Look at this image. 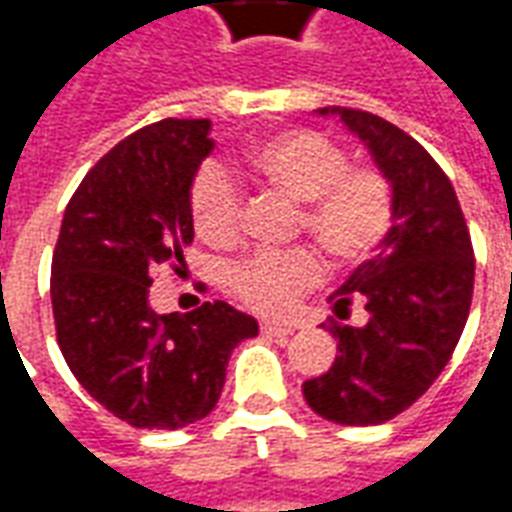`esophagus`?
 Wrapping results in <instances>:
<instances>
[{
	"label": "esophagus",
	"mask_w": 512,
	"mask_h": 512,
	"mask_svg": "<svg viewBox=\"0 0 512 512\" xmlns=\"http://www.w3.org/2000/svg\"><path fill=\"white\" fill-rule=\"evenodd\" d=\"M260 332L266 337H285L293 332V323H279V321H263L260 323Z\"/></svg>",
	"instance_id": "34e87169"
}]
</instances>
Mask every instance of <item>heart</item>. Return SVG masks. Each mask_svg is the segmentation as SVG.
I'll return each mask as SVG.
<instances>
[{
  "mask_svg": "<svg viewBox=\"0 0 512 512\" xmlns=\"http://www.w3.org/2000/svg\"><path fill=\"white\" fill-rule=\"evenodd\" d=\"M246 172L266 189L301 205L304 233L334 263H359L392 224V191L381 172L348 167L332 139L307 128L263 136L246 153ZM191 219L202 238L227 244L241 222V191L216 161L202 164L191 183ZM321 279L307 249L260 252L230 268L235 293L260 312H285Z\"/></svg>",
  "mask_w": 512,
  "mask_h": 512,
  "instance_id": "1",
  "label": "heart"
}]
</instances>
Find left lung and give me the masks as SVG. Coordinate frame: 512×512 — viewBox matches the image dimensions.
<instances>
[{
    "instance_id": "1",
    "label": "left lung",
    "mask_w": 512,
    "mask_h": 512,
    "mask_svg": "<svg viewBox=\"0 0 512 512\" xmlns=\"http://www.w3.org/2000/svg\"><path fill=\"white\" fill-rule=\"evenodd\" d=\"M315 115L337 117L362 142L392 191V227L329 296L337 318L362 301L367 323L332 326L340 354L301 392L329 422L378 425L425 395L450 362L472 304V238L452 183L406 131L345 106Z\"/></svg>"
}]
</instances>
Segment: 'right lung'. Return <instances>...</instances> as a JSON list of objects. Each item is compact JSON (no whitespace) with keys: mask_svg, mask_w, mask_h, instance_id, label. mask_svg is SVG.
Returning <instances> with one entry per match:
<instances>
[{"mask_svg":"<svg viewBox=\"0 0 512 512\" xmlns=\"http://www.w3.org/2000/svg\"><path fill=\"white\" fill-rule=\"evenodd\" d=\"M211 120H161L112 147L76 189L51 260L57 340L76 381L115 417L178 430L219 403L227 362L257 321L227 301L189 315L147 307L150 274L194 241L191 183Z\"/></svg>","mask_w":512,"mask_h":512,"instance_id":"1","label":"right lung"}]
</instances>
